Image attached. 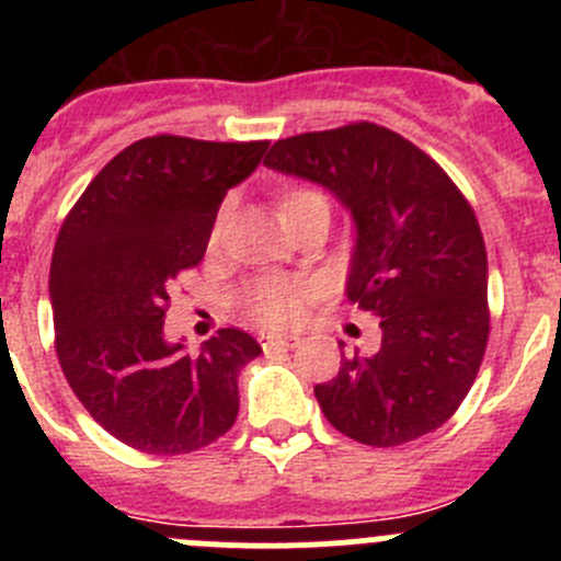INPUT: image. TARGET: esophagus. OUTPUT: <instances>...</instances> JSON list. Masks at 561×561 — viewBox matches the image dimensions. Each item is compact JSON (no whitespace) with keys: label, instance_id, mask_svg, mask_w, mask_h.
<instances>
[{"label":"esophagus","instance_id":"obj_1","mask_svg":"<svg viewBox=\"0 0 561 561\" xmlns=\"http://www.w3.org/2000/svg\"><path fill=\"white\" fill-rule=\"evenodd\" d=\"M301 339L293 336V333H279V331H268L260 336V344H263L265 353H274V350H293L298 347Z\"/></svg>","mask_w":561,"mask_h":561}]
</instances>
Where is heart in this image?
<instances>
[{
    "mask_svg": "<svg viewBox=\"0 0 561 561\" xmlns=\"http://www.w3.org/2000/svg\"><path fill=\"white\" fill-rule=\"evenodd\" d=\"M312 201H325L320 192L309 190H296L290 195L282 197V217L293 211L298 206H307ZM225 214H219V225H222ZM312 285L304 279H263L252 287V293L247 296L249 312L257 317L260 322H268V325H287V322L301 320L307 312V304L312 301Z\"/></svg>",
    "mask_w": 561,
    "mask_h": 561,
    "instance_id": "1",
    "label": "heart"
}]
</instances>
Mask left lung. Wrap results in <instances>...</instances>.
Wrapping results in <instances>:
<instances>
[{"label": "left lung", "mask_w": 561, "mask_h": 561, "mask_svg": "<svg viewBox=\"0 0 561 561\" xmlns=\"http://www.w3.org/2000/svg\"><path fill=\"white\" fill-rule=\"evenodd\" d=\"M263 165L325 186L347 208L344 296L380 317V350L344 358L314 386L322 415L375 448L443 426L489 342V260L469 203L432 157L369 122L276 140Z\"/></svg>", "instance_id": "obj_1"}]
</instances>
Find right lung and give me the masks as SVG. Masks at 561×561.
Listing matches in <instances>:
<instances>
[{
	"mask_svg": "<svg viewBox=\"0 0 561 561\" xmlns=\"http://www.w3.org/2000/svg\"><path fill=\"white\" fill-rule=\"evenodd\" d=\"M268 140L157 135L118 151L67 214L50 260L56 355L89 415L144 454H190L239 415V375L263 353L222 328L186 355L165 339L168 287L206 254L225 195Z\"/></svg>",
	"mask_w": 561,
	"mask_h": 561,
	"instance_id": "obj_1",
	"label": "right lung"
}]
</instances>
